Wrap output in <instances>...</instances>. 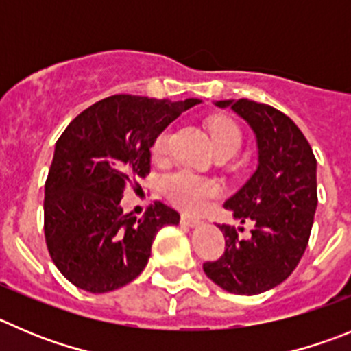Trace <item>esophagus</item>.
Instances as JSON below:
<instances>
[{
	"mask_svg": "<svg viewBox=\"0 0 351 351\" xmlns=\"http://www.w3.org/2000/svg\"><path fill=\"white\" fill-rule=\"evenodd\" d=\"M180 220H182L183 226H189V227H195L201 223V220L199 219H195V217H191V215H185V213H182Z\"/></svg>",
	"mask_w": 351,
	"mask_h": 351,
	"instance_id": "obj_1",
	"label": "esophagus"
}]
</instances>
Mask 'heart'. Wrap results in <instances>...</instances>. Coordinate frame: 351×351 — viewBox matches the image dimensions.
<instances>
[{
    "instance_id": "heart-1",
    "label": "heart",
    "mask_w": 351,
    "mask_h": 351,
    "mask_svg": "<svg viewBox=\"0 0 351 351\" xmlns=\"http://www.w3.org/2000/svg\"><path fill=\"white\" fill-rule=\"evenodd\" d=\"M211 140L217 154L238 152L241 147V129L229 117H213L208 124ZM171 131L164 129L156 136L152 143V157L164 160L169 154ZM162 191L173 204L183 211H199L206 206L211 197L220 194V185L215 180L195 175L191 169H176L162 178Z\"/></svg>"
}]
</instances>
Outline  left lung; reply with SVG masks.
<instances>
[{"mask_svg": "<svg viewBox=\"0 0 351 351\" xmlns=\"http://www.w3.org/2000/svg\"><path fill=\"white\" fill-rule=\"evenodd\" d=\"M257 134L258 168L223 206L239 222H252V236L239 238L234 226H219L226 238L220 258L203 269L223 290L255 295L290 276L308 246L317 210V159L301 129L285 113L264 103L227 99Z\"/></svg>", "mask_w": 351, "mask_h": 351, "instance_id": "left-lung-1", "label": "left lung"}]
</instances>
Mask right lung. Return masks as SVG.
Listing matches in <instances>:
<instances>
[{"mask_svg":"<svg viewBox=\"0 0 351 351\" xmlns=\"http://www.w3.org/2000/svg\"><path fill=\"white\" fill-rule=\"evenodd\" d=\"M197 103L115 94L85 108L59 136L43 230L50 258L75 287L103 293L128 285L147 266L157 232L180 222L178 211L160 201L141 219L124 215L121 199L150 173L157 134Z\"/></svg>","mask_w":351,"mask_h":351,"instance_id":"add662e5","label":"right lung"}]
</instances>
